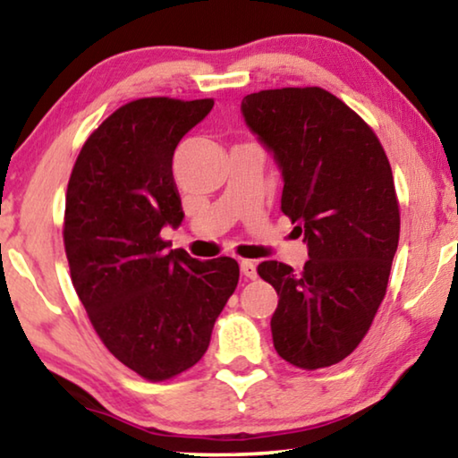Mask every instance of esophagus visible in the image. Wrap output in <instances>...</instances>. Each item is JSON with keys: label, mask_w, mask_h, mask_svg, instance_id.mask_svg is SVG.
I'll return each mask as SVG.
<instances>
[{"label": "esophagus", "mask_w": 458, "mask_h": 458, "mask_svg": "<svg viewBox=\"0 0 458 458\" xmlns=\"http://www.w3.org/2000/svg\"><path fill=\"white\" fill-rule=\"evenodd\" d=\"M240 270L246 278H257V265L254 260H240Z\"/></svg>", "instance_id": "1"}]
</instances>
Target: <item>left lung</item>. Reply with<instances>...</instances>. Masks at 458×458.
Segmentation results:
<instances>
[{
  "label": "left lung",
  "instance_id": "left-lung-1",
  "mask_svg": "<svg viewBox=\"0 0 458 458\" xmlns=\"http://www.w3.org/2000/svg\"><path fill=\"white\" fill-rule=\"evenodd\" d=\"M240 111L273 153L281 210L309 248L303 273L259 265L278 294L275 350L303 369L333 366L360 345L386 294L400 238L390 161L360 114L323 89L252 92Z\"/></svg>",
  "mask_w": 458,
  "mask_h": 458
}]
</instances>
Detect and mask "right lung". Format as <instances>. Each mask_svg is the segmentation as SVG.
<instances>
[{"label":"right lung","mask_w":458,"mask_h":458,"mask_svg":"<svg viewBox=\"0 0 458 458\" xmlns=\"http://www.w3.org/2000/svg\"><path fill=\"white\" fill-rule=\"evenodd\" d=\"M214 100L139 98L103 121L81 149L66 191L64 248L92 327L151 382L190 369L240 276L234 259L199 262L167 250L183 222L174 151Z\"/></svg>","instance_id":"1"}]
</instances>
